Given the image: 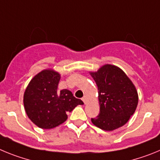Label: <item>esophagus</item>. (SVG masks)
Here are the masks:
<instances>
[{
  "instance_id": "obj_1",
  "label": "esophagus",
  "mask_w": 160,
  "mask_h": 160,
  "mask_svg": "<svg viewBox=\"0 0 160 160\" xmlns=\"http://www.w3.org/2000/svg\"><path fill=\"white\" fill-rule=\"evenodd\" d=\"M82 101L84 102H85V104H87V96H86V95H85L84 97L82 98Z\"/></svg>"
}]
</instances>
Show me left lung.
Segmentation results:
<instances>
[{
	"instance_id": "8db88e82",
	"label": "left lung",
	"mask_w": 160,
	"mask_h": 160,
	"mask_svg": "<svg viewBox=\"0 0 160 160\" xmlns=\"http://www.w3.org/2000/svg\"><path fill=\"white\" fill-rule=\"evenodd\" d=\"M95 81L100 114L91 122L107 131L121 128L128 122L137 108L138 95L135 85L117 66L105 64L97 71L89 72Z\"/></svg>"
}]
</instances>
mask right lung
<instances>
[{"instance_id":"add662e5","label":"right lung","mask_w":160,"mask_h":160,"mask_svg":"<svg viewBox=\"0 0 160 160\" xmlns=\"http://www.w3.org/2000/svg\"><path fill=\"white\" fill-rule=\"evenodd\" d=\"M61 74L53 69H46L30 80L23 96L27 116L38 128L51 129L67 119V113L78 105H83L70 90H58Z\"/></svg>"}]
</instances>
